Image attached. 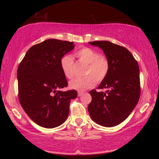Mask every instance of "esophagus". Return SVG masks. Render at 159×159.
I'll return each instance as SVG.
<instances>
[{
    "mask_svg": "<svg viewBox=\"0 0 159 159\" xmlns=\"http://www.w3.org/2000/svg\"><path fill=\"white\" fill-rule=\"evenodd\" d=\"M83 94H84V93H83V92H79V93H78V96L80 97V96H82Z\"/></svg>",
    "mask_w": 159,
    "mask_h": 159,
    "instance_id": "1",
    "label": "esophagus"
}]
</instances>
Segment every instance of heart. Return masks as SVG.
Instances as JSON below:
<instances>
[{
  "label": "heart",
  "mask_w": 159,
  "mask_h": 159,
  "mask_svg": "<svg viewBox=\"0 0 159 159\" xmlns=\"http://www.w3.org/2000/svg\"><path fill=\"white\" fill-rule=\"evenodd\" d=\"M74 55L79 61L88 64L85 74L88 75L83 78H77L69 83L71 89L84 91L93 87L97 82H101L105 79L109 71V64L104 57L99 56L97 51L89 48H83L77 50ZM61 68L67 79H73L75 75L74 62L71 56L66 55L61 59Z\"/></svg>",
  "instance_id": "obj_1"
}]
</instances>
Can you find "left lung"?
Here are the masks:
<instances>
[{
  "label": "left lung",
  "instance_id": "left-lung-1",
  "mask_svg": "<svg viewBox=\"0 0 159 159\" xmlns=\"http://www.w3.org/2000/svg\"><path fill=\"white\" fill-rule=\"evenodd\" d=\"M103 50L109 68L99 89L90 92L92 101L88 109L94 122L104 127H114L128 117L139 101L140 81L138 64L125 48L107 41L89 42Z\"/></svg>",
  "mask_w": 159,
  "mask_h": 159
}]
</instances>
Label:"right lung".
Masks as SVG:
<instances>
[{
  "label": "right lung",
  "mask_w": 159,
  "mask_h": 159,
  "mask_svg": "<svg viewBox=\"0 0 159 159\" xmlns=\"http://www.w3.org/2000/svg\"><path fill=\"white\" fill-rule=\"evenodd\" d=\"M73 42L50 39L33 45L17 69L19 100L37 125L53 128L65 121L75 90H59L68 83L60 61L74 48Z\"/></svg>",
  "instance_id": "right-lung-1"
}]
</instances>
